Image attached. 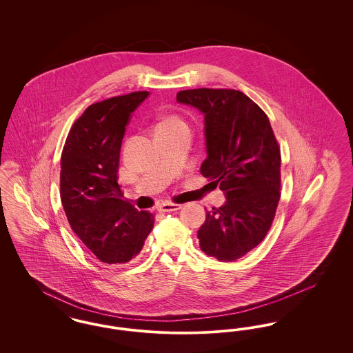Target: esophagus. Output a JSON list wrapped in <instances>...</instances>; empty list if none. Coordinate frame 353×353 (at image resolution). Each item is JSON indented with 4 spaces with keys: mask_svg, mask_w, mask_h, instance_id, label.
I'll list each match as a JSON object with an SVG mask.
<instances>
[{
    "mask_svg": "<svg viewBox=\"0 0 353 353\" xmlns=\"http://www.w3.org/2000/svg\"><path fill=\"white\" fill-rule=\"evenodd\" d=\"M180 209H181V205L173 203V202H164L159 206L160 212H176V210H180Z\"/></svg>",
    "mask_w": 353,
    "mask_h": 353,
    "instance_id": "obj_1",
    "label": "esophagus"
}]
</instances>
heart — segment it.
Instances as JSON below:
<instances>
[{
    "instance_id": "obj_1",
    "label": "heart",
    "mask_w": 353,
    "mask_h": 353,
    "mask_svg": "<svg viewBox=\"0 0 353 353\" xmlns=\"http://www.w3.org/2000/svg\"><path fill=\"white\" fill-rule=\"evenodd\" d=\"M183 128H188L184 119L180 118L176 114H168L159 120V123L156 125V134L177 131V130H183Z\"/></svg>"
}]
</instances>
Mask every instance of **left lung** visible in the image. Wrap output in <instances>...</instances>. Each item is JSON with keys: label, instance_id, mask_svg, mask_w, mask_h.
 <instances>
[{"label": "left lung", "instance_id": "obj_1", "mask_svg": "<svg viewBox=\"0 0 353 353\" xmlns=\"http://www.w3.org/2000/svg\"><path fill=\"white\" fill-rule=\"evenodd\" d=\"M176 98L203 114L202 176L226 194L225 205L206 212L199 230L201 250L223 262L239 259L265 239L281 199V148L269 118L230 88L184 90Z\"/></svg>", "mask_w": 353, "mask_h": 353}]
</instances>
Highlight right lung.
I'll list each match as a JSON object with an SVG mask.
<instances>
[{
	"label": "right lung",
	"mask_w": 353,
	"mask_h": 353,
	"mask_svg": "<svg viewBox=\"0 0 353 353\" xmlns=\"http://www.w3.org/2000/svg\"><path fill=\"white\" fill-rule=\"evenodd\" d=\"M148 91L94 103L75 120L61 156V200L72 232L104 263H127L151 233L154 214L123 199L121 140Z\"/></svg>",
	"instance_id": "right-lung-1"
}]
</instances>
